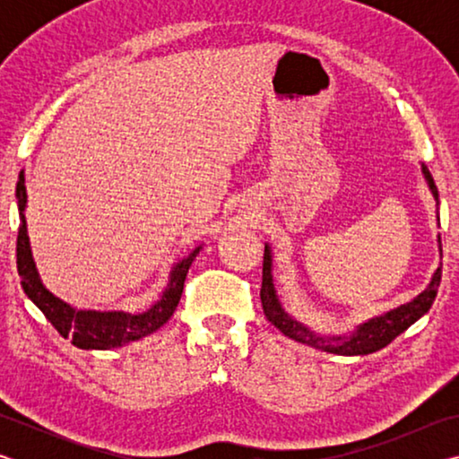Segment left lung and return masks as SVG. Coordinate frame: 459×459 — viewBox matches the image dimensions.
<instances>
[{"mask_svg": "<svg viewBox=\"0 0 459 459\" xmlns=\"http://www.w3.org/2000/svg\"><path fill=\"white\" fill-rule=\"evenodd\" d=\"M421 169L427 184H429L433 198L439 200L437 186H435L429 169H427V166H421ZM437 243L441 251V238ZM439 281H441V265L433 273L429 285H427L415 299H411L409 304L394 307L383 316L372 317V320L360 324L359 328H356L352 333H348V336H320V333L309 330L307 325L293 320L291 316H287L281 304H279L275 285H273V273H271V248L269 245H265V255H263L261 304L267 320L273 324L277 330H281L287 338L317 348V351H324V352H332L340 356H364V354H372L380 351V348H385L386 344H391V342L397 338L399 333L405 332L411 324H415L419 317L429 312V307L435 301V295H437Z\"/></svg>", "mask_w": 459, "mask_h": 459, "instance_id": "8db88e82", "label": "left lung"}]
</instances>
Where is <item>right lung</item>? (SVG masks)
<instances>
[{
  "label": "right lung",
  "mask_w": 459,
  "mask_h": 459,
  "mask_svg": "<svg viewBox=\"0 0 459 459\" xmlns=\"http://www.w3.org/2000/svg\"><path fill=\"white\" fill-rule=\"evenodd\" d=\"M15 198H18L20 211V229H18V245H15V257H18V275L22 277V287L36 307L46 316L60 336L71 338L76 348L82 351H111V348L126 346L129 342L145 338L160 330L172 314L176 312L178 301L182 298L184 281L188 275L192 261L196 259L202 247L176 263L169 273V281L161 298L155 301L145 312L129 314V312H97V309H76L62 301L56 295L46 290L38 275L36 263L32 259V248H30L28 229H26V184L24 172H20L18 186H15Z\"/></svg>",
  "instance_id": "obj_1"
}]
</instances>
